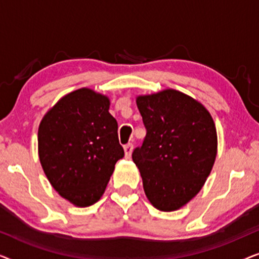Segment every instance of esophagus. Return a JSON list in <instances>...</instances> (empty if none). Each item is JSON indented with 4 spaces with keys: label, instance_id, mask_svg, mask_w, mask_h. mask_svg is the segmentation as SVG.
Returning a JSON list of instances; mask_svg holds the SVG:
<instances>
[{
    "label": "esophagus",
    "instance_id": "1",
    "mask_svg": "<svg viewBox=\"0 0 259 259\" xmlns=\"http://www.w3.org/2000/svg\"><path fill=\"white\" fill-rule=\"evenodd\" d=\"M123 151H125V157L127 159L131 158V155H132V151H133V144L128 143L127 145L123 146Z\"/></svg>",
    "mask_w": 259,
    "mask_h": 259
}]
</instances>
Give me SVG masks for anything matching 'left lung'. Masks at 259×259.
I'll return each mask as SVG.
<instances>
[{
    "mask_svg": "<svg viewBox=\"0 0 259 259\" xmlns=\"http://www.w3.org/2000/svg\"><path fill=\"white\" fill-rule=\"evenodd\" d=\"M146 137L132 153L147 199L169 212L183 207L206 182L217 155L213 119L199 101L176 90L139 95Z\"/></svg>",
    "mask_w": 259,
    "mask_h": 259,
    "instance_id": "left-lung-1",
    "label": "left lung"
}]
</instances>
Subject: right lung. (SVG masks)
<instances>
[{
    "mask_svg": "<svg viewBox=\"0 0 259 259\" xmlns=\"http://www.w3.org/2000/svg\"><path fill=\"white\" fill-rule=\"evenodd\" d=\"M109 99L80 88L60 99L38 126V158L62 198L79 207L100 199L123 148Z\"/></svg>",
    "mask_w": 259,
    "mask_h": 259,
    "instance_id": "add662e5",
    "label": "right lung"
}]
</instances>
